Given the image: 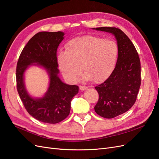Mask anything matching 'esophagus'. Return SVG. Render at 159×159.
I'll return each instance as SVG.
<instances>
[{"label": "esophagus", "instance_id": "1", "mask_svg": "<svg viewBox=\"0 0 159 159\" xmlns=\"http://www.w3.org/2000/svg\"><path fill=\"white\" fill-rule=\"evenodd\" d=\"M88 89V88L87 87V86H82V85L80 86V89L81 91H84V90Z\"/></svg>", "mask_w": 159, "mask_h": 159}]
</instances>
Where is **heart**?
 Returning a JSON list of instances; mask_svg holds the SVG:
<instances>
[{
  "mask_svg": "<svg viewBox=\"0 0 159 159\" xmlns=\"http://www.w3.org/2000/svg\"><path fill=\"white\" fill-rule=\"evenodd\" d=\"M119 56L116 42L103 38L85 36L74 38L61 51L57 60L62 74L70 82H76L82 72L85 78L99 83L114 70Z\"/></svg>",
  "mask_w": 159,
  "mask_h": 159,
  "instance_id": "b5f03b06",
  "label": "heart"
}]
</instances>
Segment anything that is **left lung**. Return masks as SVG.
<instances>
[{
	"label": "left lung",
	"mask_w": 159,
	"mask_h": 159,
	"mask_svg": "<svg viewBox=\"0 0 159 159\" xmlns=\"http://www.w3.org/2000/svg\"><path fill=\"white\" fill-rule=\"evenodd\" d=\"M92 29L112 34L119 48L114 70L103 83L95 88L99 93L95 111L101 117L111 119L127 111L136 102L141 80L140 59L131 40L119 28Z\"/></svg>",
	"instance_id": "1"
}]
</instances>
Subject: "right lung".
Returning <instances> with one entry per match:
<instances>
[{
    "label": "right lung",
    "instance_id": "obj_1",
    "mask_svg": "<svg viewBox=\"0 0 159 159\" xmlns=\"http://www.w3.org/2000/svg\"><path fill=\"white\" fill-rule=\"evenodd\" d=\"M63 32H40L24 48L16 66V87L24 106L31 116L46 123L55 124L68 116L71 102L79 87L64 83L58 75L57 49L64 40ZM32 65L43 67L49 76V86L41 98H34L26 90L24 73Z\"/></svg>",
    "mask_w": 159,
    "mask_h": 159
}]
</instances>
